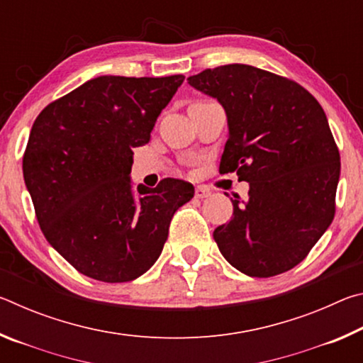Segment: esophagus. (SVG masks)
Instances as JSON below:
<instances>
[{
    "instance_id": "34e87169",
    "label": "esophagus",
    "mask_w": 363,
    "mask_h": 363,
    "mask_svg": "<svg viewBox=\"0 0 363 363\" xmlns=\"http://www.w3.org/2000/svg\"><path fill=\"white\" fill-rule=\"evenodd\" d=\"M211 195V192L210 190H208L206 187H203V186H199L195 189V199H206V196H210Z\"/></svg>"
}]
</instances>
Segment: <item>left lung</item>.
Listing matches in <instances>:
<instances>
[{"mask_svg":"<svg viewBox=\"0 0 363 363\" xmlns=\"http://www.w3.org/2000/svg\"><path fill=\"white\" fill-rule=\"evenodd\" d=\"M187 83L225 110L219 173L237 171L248 199L213 232L220 255L250 277H274L304 259L335 218L340 152L315 97L274 73L220 65Z\"/></svg>","mask_w":363,"mask_h":363,"instance_id":"obj_1","label":"left lung"}]
</instances>
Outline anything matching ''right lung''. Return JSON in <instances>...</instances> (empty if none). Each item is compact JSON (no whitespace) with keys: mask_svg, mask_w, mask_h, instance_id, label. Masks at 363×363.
<instances>
[{"mask_svg":"<svg viewBox=\"0 0 363 363\" xmlns=\"http://www.w3.org/2000/svg\"><path fill=\"white\" fill-rule=\"evenodd\" d=\"M184 75H104L43 110L23 153V179L48 243L86 277L121 284L145 274L177 208L194 196L167 177L131 181L133 149L149 143Z\"/></svg>","mask_w":363,"mask_h":363,"instance_id":"obj_1","label":"right lung"}]
</instances>
